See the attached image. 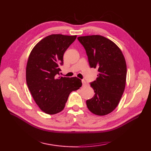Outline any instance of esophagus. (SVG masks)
Masks as SVG:
<instances>
[{"label":"esophagus","instance_id":"34e87169","mask_svg":"<svg viewBox=\"0 0 151 151\" xmlns=\"http://www.w3.org/2000/svg\"><path fill=\"white\" fill-rule=\"evenodd\" d=\"M82 86H86V81H84V80H82Z\"/></svg>","mask_w":151,"mask_h":151}]
</instances>
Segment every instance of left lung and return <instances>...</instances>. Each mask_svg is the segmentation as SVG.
<instances>
[{
	"label": "left lung",
	"mask_w": 151,
	"mask_h": 151,
	"mask_svg": "<svg viewBox=\"0 0 151 151\" xmlns=\"http://www.w3.org/2000/svg\"><path fill=\"white\" fill-rule=\"evenodd\" d=\"M86 50L90 67L97 68L96 81L90 82L95 95L86 101L89 110L105 115L114 110L126 84L127 65L121 50L113 41L99 35L78 37Z\"/></svg>",
	"instance_id": "8db88e82"
}]
</instances>
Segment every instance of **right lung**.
<instances>
[{"label": "right lung", "mask_w": 151, "mask_h": 151, "mask_svg": "<svg viewBox=\"0 0 151 151\" xmlns=\"http://www.w3.org/2000/svg\"><path fill=\"white\" fill-rule=\"evenodd\" d=\"M76 38V36L50 35L36 44L28 58V88L38 106L47 114L62 111L70 92L82 86L78 78L59 76L63 54Z\"/></svg>", "instance_id": "obj_1"}]
</instances>
